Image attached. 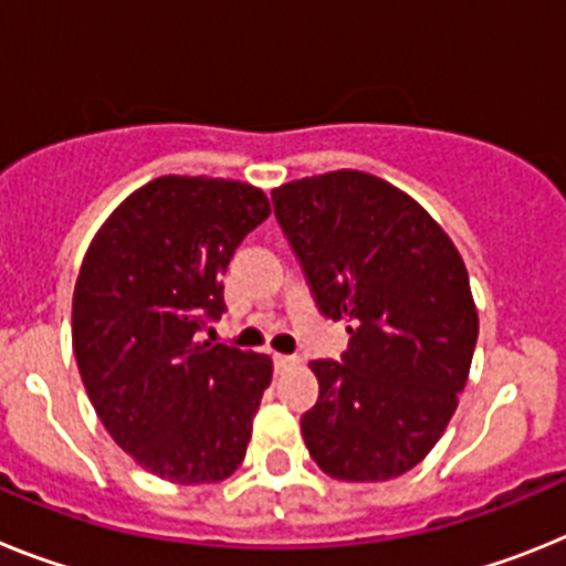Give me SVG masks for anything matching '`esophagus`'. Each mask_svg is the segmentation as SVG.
Masks as SVG:
<instances>
[{"instance_id": "obj_1", "label": "esophagus", "mask_w": 566, "mask_h": 566, "mask_svg": "<svg viewBox=\"0 0 566 566\" xmlns=\"http://www.w3.org/2000/svg\"><path fill=\"white\" fill-rule=\"evenodd\" d=\"M273 365H276V370H290V367L298 365V356H284V353H276V356H273Z\"/></svg>"}]
</instances>
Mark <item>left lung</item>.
Listing matches in <instances>:
<instances>
[{
    "label": "left lung",
    "instance_id": "left-lung-1",
    "mask_svg": "<svg viewBox=\"0 0 566 566\" xmlns=\"http://www.w3.org/2000/svg\"><path fill=\"white\" fill-rule=\"evenodd\" d=\"M318 311L347 318L342 361L316 358L304 444L338 481H387L430 453L459 407L479 338L464 259L441 224L361 170L273 190Z\"/></svg>",
    "mask_w": 566,
    "mask_h": 566
}]
</instances>
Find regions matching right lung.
Instances as JSON below:
<instances>
[{
  "instance_id": "1",
  "label": "right lung",
  "mask_w": 566,
  "mask_h": 566,
  "mask_svg": "<svg viewBox=\"0 0 566 566\" xmlns=\"http://www.w3.org/2000/svg\"><path fill=\"white\" fill-rule=\"evenodd\" d=\"M268 216L248 181L159 176L107 216L78 268L73 353L93 410L174 484L224 481L248 453L273 361L199 331L224 313V270Z\"/></svg>"
}]
</instances>
